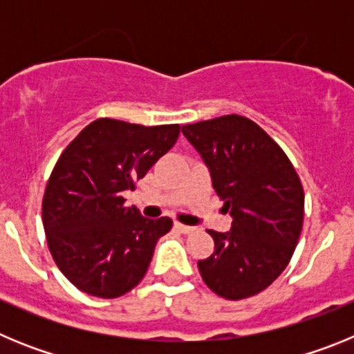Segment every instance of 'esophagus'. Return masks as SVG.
<instances>
[{"label": "esophagus", "instance_id": "obj_1", "mask_svg": "<svg viewBox=\"0 0 354 354\" xmlns=\"http://www.w3.org/2000/svg\"><path fill=\"white\" fill-rule=\"evenodd\" d=\"M175 230H179L180 234H192L195 230V227H187V225L183 223H175Z\"/></svg>", "mask_w": 354, "mask_h": 354}]
</instances>
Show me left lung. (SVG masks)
Masks as SVG:
<instances>
[{
  "mask_svg": "<svg viewBox=\"0 0 354 354\" xmlns=\"http://www.w3.org/2000/svg\"><path fill=\"white\" fill-rule=\"evenodd\" d=\"M232 216L230 232L209 234L211 257L198 261L209 289L225 299L255 296L280 277L303 227L305 193L292 162L264 129L241 115L183 126Z\"/></svg>",
  "mask_w": 354,
  "mask_h": 354,
  "instance_id": "obj_1",
  "label": "left lung"
}]
</instances>
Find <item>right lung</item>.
I'll use <instances>...</instances> for the list:
<instances>
[{
	"mask_svg": "<svg viewBox=\"0 0 354 354\" xmlns=\"http://www.w3.org/2000/svg\"><path fill=\"white\" fill-rule=\"evenodd\" d=\"M179 133V124L145 127L97 118L62 152L44 193L42 221L49 252L72 286L111 299L142 282L171 220L143 218L122 195Z\"/></svg>",
	"mask_w": 354,
	"mask_h": 354,
	"instance_id": "add662e5",
	"label": "right lung"
}]
</instances>
